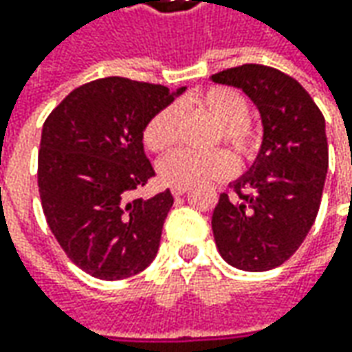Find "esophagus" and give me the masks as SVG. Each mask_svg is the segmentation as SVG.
I'll return each mask as SVG.
<instances>
[{
    "mask_svg": "<svg viewBox=\"0 0 352 352\" xmlns=\"http://www.w3.org/2000/svg\"><path fill=\"white\" fill-rule=\"evenodd\" d=\"M186 192H188V188H172V196H174V197L184 196Z\"/></svg>",
    "mask_w": 352,
    "mask_h": 352,
    "instance_id": "obj_1",
    "label": "esophagus"
}]
</instances>
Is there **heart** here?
<instances>
[{
    "mask_svg": "<svg viewBox=\"0 0 352 352\" xmlns=\"http://www.w3.org/2000/svg\"><path fill=\"white\" fill-rule=\"evenodd\" d=\"M196 102L217 123H221V137L229 144H233L239 155L243 158H252L256 155L261 139L247 121L249 103L241 94L223 86H213L197 94ZM178 133H180V109L178 105H166L146 123L142 133V142L153 153H164L172 144H176ZM235 170V156L225 148H213V151L182 148L160 160L158 176L162 182L172 188H192L199 184L229 178Z\"/></svg>",
    "mask_w": 352,
    "mask_h": 352,
    "instance_id": "obj_1",
    "label": "heart"
}]
</instances>
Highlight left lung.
<instances>
[{
  "instance_id": "8db88e82",
  "label": "left lung",
  "mask_w": 352,
  "mask_h": 352,
  "mask_svg": "<svg viewBox=\"0 0 352 352\" xmlns=\"http://www.w3.org/2000/svg\"><path fill=\"white\" fill-rule=\"evenodd\" d=\"M256 105L263 144L250 168L221 194L211 229L225 263L264 272L286 263L316 221L329 151L325 119L300 82L276 68L243 64L210 78Z\"/></svg>"
}]
</instances>
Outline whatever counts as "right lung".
<instances>
[{
  "instance_id": "add662e5",
  "label": "right lung",
  "mask_w": 352,
  "mask_h": 352,
  "mask_svg": "<svg viewBox=\"0 0 352 352\" xmlns=\"http://www.w3.org/2000/svg\"><path fill=\"white\" fill-rule=\"evenodd\" d=\"M186 88L170 91L129 78H102L70 91L47 117L38 151V194L68 258L100 280H123L155 261L170 190L131 194L155 176L142 133Z\"/></svg>"
}]
</instances>
